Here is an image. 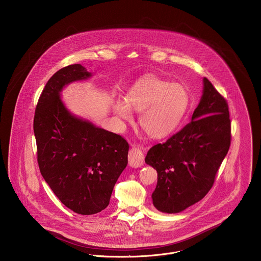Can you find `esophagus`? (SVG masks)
I'll return each mask as SVG.
<instances>
[{
  "mask_svg": "<svg viewBox=\"0 0 261 261\" xmlns=\"http://www.w3.org/2000/svg\"><path fill=\"white\" fill-rule=\"evenodd\" d=\"M145 163V158H144V152L139 147H133L129 149L128 152V164L132 167L138 168L144 165Z\"/></svg>",
  "mask_w": 261,
  "mask_h": 261,
  "instance_id": "esophagus-1",
  "label": "esophagus"
}]
</instances>
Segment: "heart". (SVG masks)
<instances>
[{
    "label": "heart",
    "mask_w": 261,
    "mask_h": 261,
    "mask_svg": "<svg viewBox=\"0 0 261 261\" xmlns=\"http://www.w3.org/2000/svg\"><path fill=\"white\" fill-rule=\"evenodd\" d=\"M190 100L189 90L183 84L145 77L130 87L125 101L115 102L114 111L127 121L133 118L130 109L142 112V128L150 138L164 139L178 128L189 109Z\"/></svg>",
    "instance_id": "heart-1"
}]
</instances>
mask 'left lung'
<instances>
[{"instance_id": "obj_1", "label": "left lung", "mask_w": 261, "mask_h": 261, "mask_svg": "<svg viewBox=\"0 0 261 261\" xmlns=\"http://www.w3.org/2000/svg\"><path fill=\"white\" fill-rule=\"evenodd\" d=\"M203 82V95L192 121L164 144L151 147L145 160L158 172L151 198L164 213H179L202 200L229 150L228 103L207 78Z\"/></svg>"}]
</instances>
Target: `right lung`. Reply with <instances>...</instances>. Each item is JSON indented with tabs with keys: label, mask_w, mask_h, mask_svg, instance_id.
I'll list each match as a JSON object with an SVG mask.
<instances>
[{
	"label": "right lung",
	"mask_w": 261,
	"mask_h": 261,
	"mask_svg": "<svg viewBox=\"0 0 261 261\" xmlns=\"http://www.w3.org/2000/svg\"><path fill=\"white\" fill-rule=\"evenodd\" d=\"M90 76L80 64L53 74L39 97L33 124L44 180L67 208L81 215L109 206L129 148L121 136L76 117L64 107L62 88Z\"/></svg>",
	"instance_id": "1"
}]
</instances>
